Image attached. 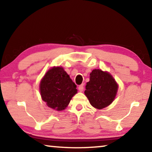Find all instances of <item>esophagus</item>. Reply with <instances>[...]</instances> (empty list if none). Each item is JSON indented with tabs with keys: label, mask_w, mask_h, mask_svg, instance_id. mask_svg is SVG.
I'll use <instances>...</instances> for the list:
<instances>
[{
	"label": "esophagus",
	"mask_w": 152,
	"mask_h": 152,
	"mask_svg": "<svg viewBox=\"0 0 152 152\" xmlns=\"http://www.w3.org/2000/svg\"><path fill=\"white\" fill-rule=\"evenodd\" d=\"M78 89H79V91H83L84 89V84H81V85L79 86Z\"/></svg>",
	"instance_id": "esophagus-1"
}]
</instances>
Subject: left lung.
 I'll return each instance as SVG.
<instances>
[{
	"label": "left lung",
	"mask_w": 152,
	"mask_h": 152,
	"mask_svg": "<svg viewBox=\"0 0 152 152\" xmlns=\"http://www.w3.org/2000/svg\"><path fill=\"white\" fill-rule=\"evenodd\" d=\"M118 86L115 79L106 71L94 69L89 81L86 83L85 94L94 108L102 109L113 102Z\"/></svg>",
	"instance_id": "left-lung-1"
}]
</instances>
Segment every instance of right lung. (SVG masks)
<instances>
[{"label": "right lung", "mask_w": 152, "mask_h": 152, "mask_svg": "<svg viewBox=\"0 0 152 152\" xmlns=\"http://www.w3.org/2000/svg\"><path fill=\"white\" fill-rule=\"evenodd\" d=\"M77 86L61 66H54L46 72L39 83L42 98L50 108L57 111L65 109L77 93Z\"/></svg>", "instance_id": "right-lung-1"}]
</instances>
